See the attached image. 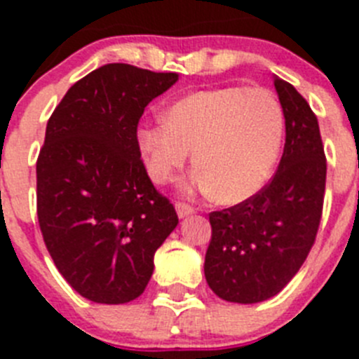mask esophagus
<instances>
[{
    "label": "esophagus",
    "mask_w": 359,
    "mask_h": 359,
    "mask_svg": "<svg viewBox=\"0 0 359 359\" xmlns=\"http://www.w3.org/2000/svg\"><path fill=\"white\" fill-rule=\"evenodd\" d=\"M176 212H177V217H187V215H192L194 214V207H190L187 203H176Z\"/></svg>",
    "instance_id": "1"
}]
</instances>
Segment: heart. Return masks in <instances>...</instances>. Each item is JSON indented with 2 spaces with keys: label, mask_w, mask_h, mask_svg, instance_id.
Listing matches in <instances>:
<instances>
[{
  "label": "heart",
  "mask_w": 359,
  "mask_h": 359,
  "mask_svg": "<svg viewBox=\"0 0 359 359\" xmlns=\"http://www.w3.org/2000/svg\"><path fill=\"white\" fill-rule=\"evenodd\" d=\"M284 111L266 88L228 86L180 98L165 118L142 123L136 145L149 176L167 183L189 160L198 165L187 192H214L221 203H241L268 183L280 152Z\"/></svg>",
  "instance_id": "obj_1"
}]
</instances>
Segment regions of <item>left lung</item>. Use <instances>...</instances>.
I'll list each match as a JSON object with an SVG mask.
<instances>
[{
    "mask_svg": "<svg viewBox=\"0 0 359 359\" xmlns=\"http://www.w3.org/2000/svg\"><path fill=\"white\" fill-rule=\"evenodd\" d=\"M273 84L286 118L277 172L255 196L210 214L205 277L226 302L280 293L309 255L322 219L327 161L318 120L290 82L275 77Z\"/></svg>",
    "mask_w": 359,
    "mask_h": 359,
    "instance_id": "left-lung-1",
    "label": "left lung"
}]
</instances>
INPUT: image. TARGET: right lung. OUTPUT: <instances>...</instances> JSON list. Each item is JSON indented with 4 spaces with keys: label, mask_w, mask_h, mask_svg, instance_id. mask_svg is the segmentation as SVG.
I'll return each instance as SVG.
<instances>
[{
    "label": "right lung",
    "mask_w": 359,
    "mask_h": 359,
    "mask_svg": "<svg viewBox=\"0 0 359 359\" xmlns=\"http://www.w3.org/2000/svg\"><path fill=\"white\" fill-rule=\"evenodd\" d=\"M177 73L113 62L72 86L46 126L37 158V219L69 286L97 304L144 293L154 253L177 224L147 176L136 129Z\"/></svg>",
    "instance_id": "right-lung-1"
}]
</instances>
